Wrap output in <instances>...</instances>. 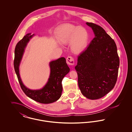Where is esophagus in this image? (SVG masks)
<instances>
[{"label":"esophagus","mask_w":132,"mask_h":132,"mask_svg":"<svg viewBox=\"0 0 132 132\" xmlns=\"http://www.w3.org/2000/svg\"><path fill=\"white\" fill-rule=\"evenodd\" d=\"M66 62L70 65V66H73L75 64L74 59L73 57L68 56L66 58Z\"/></svg>","instance_id":"obj_1"}]
</instances>
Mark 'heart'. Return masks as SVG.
<instances>
[{"label": "heart", "mask_w": 132, "mask_h": 132, "mask_svg": "<svg viewBox=\"0 0 132 132\" xmlns=\"http://www.w3.org/2000/svg\"><path fill=\"white\" fill-rule=\"evenodd\" d=\"M57 39L64 45L70 44L72 52L77 54L86 47L89 39L87 30L82 26L64 24L57 28Z\"/></svg>", "instance_id": "heart-1"}]
</instances>
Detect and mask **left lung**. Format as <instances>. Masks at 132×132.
I'll return each instance as SVG.
<instances>
[{"label":"left lung","mask_w":132,"mask_h":132,"mask_svg":"<svg viewBox=\"0 0 132 132\" xmlns=\"http://www.w3.org/2000/svg\"><path fill=\"white\" fill-rule=\"evenodd\" d=\"M95 37L78 57L75 69L81 92L90 100L101 98L114 87L117 82L119 58L116 44L100 26L86 23Z\"/></svg>","instance_id":"obj_1"}]
</instances>
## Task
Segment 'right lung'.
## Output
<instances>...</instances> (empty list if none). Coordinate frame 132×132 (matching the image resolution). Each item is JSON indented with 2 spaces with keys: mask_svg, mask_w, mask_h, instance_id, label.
I'll return each instance as SVG.
<instances>
[{
  "mask_svg": "<svg viewBox=\"0 0 132 132\" xmlns=\"http://www.w3.org/2000/svg\"><path fill=\"white\" fill-rule=\"evenodd\" d=\"M34 35L27 34L16 44L15 48L14 67L20 87L29 97L38 102L44 104L52 103L57 101L62 92V81L69 73L70 69L64 57L50 62V75L48 81L44 88L39 90H31L26 88L22 82L19 75V66L27 43Z\"/></svg>",
  "mask_w": 132,
  "mask_h": 132,
  "instance_id": "1",
  "label": "right lung"
}]
</instances>
